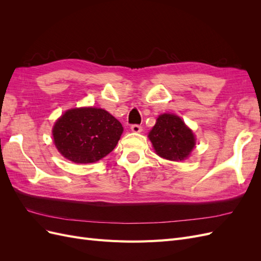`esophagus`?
<instances>
[{"label":"esophagus","instance_id":"esophagus-1","mask_svg":"<svg viewBox=\"0 0 261 261\" xmlns=\"http://www.w3.org/2000/svg\"><path fill=\"white\" fill-rule=\"evenodd\" d=\"M130 129H132V132H134V133H140L141 130H143V127H141V126L138 125V124H134V125H132Z\"/></svg>","mask_w":261,"mask_h":261}]
</instances>
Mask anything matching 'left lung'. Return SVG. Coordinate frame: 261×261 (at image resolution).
<instances>
[{
	"instance_id": "8db88e82",
	"label": "left lung",
	"mask_w": 261,
	"mask_h": 261,
	"mask_svg": "<svg viewBox=\"0 0 261 261\" xmlns=\"http://www.w3.org/2000/svg\"><path fill=\"white\" fill-rule=\"evenodd\" d=\"M156 154L171 161H181L195 147L193 132L174 114H162L149 133Z\"/></svg>"
}]
</instances>
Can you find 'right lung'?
<instances>
[{
	"label": "right lung",
	"mask_w": 261,
	"mask_h": 261,
	"mask_svg": "<svg viewBox=\"0 0 261 261\" xmlns=\"http://www.w3.org/2000/svg\"><path fill=\"white\" fill-rule=\"evenodd\" d=\"M123 126L106 110H68L55 123L52 134L60 153L75 163H92L115 148Z\"/></svg>",
	"instance_id": "right-lung-1"
}]
</instances>
